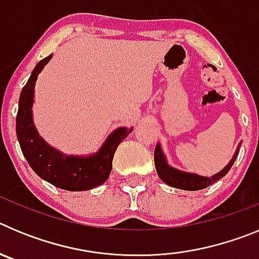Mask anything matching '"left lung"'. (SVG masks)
Masks as SVG:
<instances>
[{
    "instance_id": "1",
    "label": "left lung",
    "mask_w": 259,
    "mask_h": 259,
    "mask_svg": "<svg viewBox=\"0 0 259 259\" xmlns=\"http://www.w3.org/2000/svg\"><path fill=\"white\" fill-rule=\"evenodd\" d=\"M240 146H241V143L237 145L236 152H235L233 157L231 158V161L219 172L214 174L212 176H202L194 172H185V171L178 170L175 167L170 166L168 162H167V158L164 155L163 150H162L161 144L158 143L154 149L155 170H157L158 176L161 178L162 182L166 183L170 187L178 189H184V191H200V189L207 188L209 185L221 180L231 170V167L235 163L237 155H239Z\"/></svg>"
}]
</instances>
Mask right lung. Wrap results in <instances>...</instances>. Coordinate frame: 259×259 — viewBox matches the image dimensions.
Returning a JSON list of instances; mask_svg holds the SVG:
<instances>
[{
  "mask_svg": "<svg viewBox=\"0 0 259 259\" xmlns=\"http://www.w3.org/2000/svg\"><path fill=\"white\" fill-rule=\"evenodd\" d=\"M52 57L53 54H50L38 62L23 87L17 114L18 141L23 155L41 179L65 191H89L106 182L113 168L114 153L119 144L134 131V127L114 130L101 148L89 155H68L49 145L40 136L33 123L32 107L36 80Z\"/></svg>",
  "mask_w": 259,
  "mask_h": 259,
  "instance_id": "right-lung-1",
  "label": "right lung"
}]
</instances>
